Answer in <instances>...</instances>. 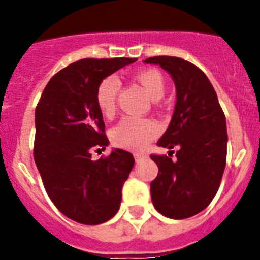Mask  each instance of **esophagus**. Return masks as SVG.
<instances>
[{
  "label": "esophagus",
  "mask_w": 260,
  "mask_h": 260,
  "mask_svg": "<svg viewBox=\"0 0 260 260\" xmlns=\"http://www.w3.org/2000/svg\"><path fill=\"white\" fill-rule=\"evenodd\" d=\"M134 157H135V161L139 162L142 158L147 157V155H146V153H134Z\"/></svg>",
  "instance_id": "obj_1"
}]
</instances>
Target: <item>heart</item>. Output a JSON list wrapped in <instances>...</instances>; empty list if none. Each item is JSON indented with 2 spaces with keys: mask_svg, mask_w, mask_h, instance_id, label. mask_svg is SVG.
I'll return each mask as SVG.
<instances>
[{
  "mask_svg": "<svg viewBox=\"0 0 260 260\" xmlns=\"http://www.w3.org/2000/svg\"><path fill=\"white\" fill-rule=\"evenodd\" d=\"M142 88L152 100L157 102L164 96L167 82L160 71L147 69L137 73L134 77ZM119 80L116 77H107L99 83L96 89V104L105 117L113 116L116 110ZM158 127L153 121L135 117H125L112 130V141L126 150H142L157 135Z\"/></svg>",
  "mask_w": 260,
  "mask_h": 260,
  "instance_id": "heart-1",
  "label": "heart"
}]
</instances>
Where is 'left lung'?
Instances as JSON below:
<instances>
[{"label": "left lung", "instance_id": "left-lung-1", "mask_svg": "<svg viewBox=\"0 0 260 260\" xmlns=\"http://www.w3.org/2000/svg\"><path fill=\"white\" fill-rule=\"evenodd\" d=\"M146 63L171 74L177 102L171 123L157 144L176 157L151 155L158 173L151 182L156 210L169 219L197 215L212 202L226 162V121L212 84L203 71L178 57L157 56Z\"/></svg>", "mask_w": 260, "mask_h": 260}]
</instances>
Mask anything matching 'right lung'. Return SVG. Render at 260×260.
Listing matches in <instances>:
<instances>
[{"instance_id":"1","label":"right lung","mask_w":260,"mask_h":260,"mask_svg":"<svg viewBox=\"0 0 260 260\" xmlns=\"http://www.w3.org/2000/svg\"><path fill=\"white\" fill-rule=\"evenodd\" d=\"M135 61L79 59L52 77L36 107V167L53 204L80 224H103L116 215L134 167L127 151L114 148L96 161L91 151L109 144L96 104L99 83Z\"/></svg>"}]
</instances>
